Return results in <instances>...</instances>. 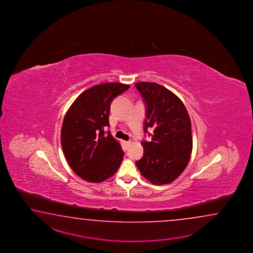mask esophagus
I'll return each mask as SVG.
<instances>
[{
    "instance_id": "esophagus-1",
    "label": "esophagus",
    "mask_w": 253,
    "mask_h": 253,
    "mask_svg": "<svg viewBox=\"0 0 253 253\" xmlns=\"http://www.w3.org/2000/svg\"><path fill=\"white\" fill-rule=\"evenodd\" d=\"M123 143H124V146L126 149H127V147H128L129 145L131 144V142H130V141H124Z\"/></svg>"
}]
</instances>
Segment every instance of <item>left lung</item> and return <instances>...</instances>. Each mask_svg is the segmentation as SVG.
<instances>
[{"label":"left lung","mask_w":253,"mask_h":253,"mask_svg":"<svg viewBox=\"0 0 253 253\" xmlns=\"http://www.w3.org/2000/svg\"><path fill=\"white\" fill-rule=\"evenodd\" d=\"M134 86L145 103V134L152 136L151 142L142 141L144 155L135 165L151 183H172L187 167L193 149L188 112L180 98L165 86L153 82H138Z\"/></svg>","instance_id":"8db88e82"}]
</instances>
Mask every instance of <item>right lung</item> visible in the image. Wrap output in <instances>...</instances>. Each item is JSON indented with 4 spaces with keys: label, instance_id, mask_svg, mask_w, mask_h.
I'll list each match as a JSON object with an SVG mask.
<instances>
[{
    "label": "right lung",
    "instance_id": "right-lung-1",
    "mask_svg": "<svg viewBox=\"0 0 253 253\" xmlns=\"http://www.w3.org/2000/svg\"><path fill=\"white\" fill-rule=\"evenodd\" d=\"M122 83H105L86 89L65 115L61 146L71 169L82 179L100 183L118 171L124 152L109 131L110 105L128 89Z\"/></svg>",
    "mask_w": 253,
    "mask_h": 253
}]
</instances>
